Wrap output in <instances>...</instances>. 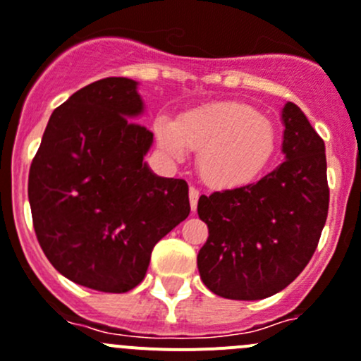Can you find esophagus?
<instances>
[{
    "mask_svg": "<svg viewBox=\"0 0 361 361\" xmlns=\"http://www.w3.org/2000/svg\"><path fill=\"white\" fill-rule=\"evenodd\" d=\"M199 190L195 187H190L188 188V199H190V208L192 212H195V208H197V201H199Z\"/></svg>",
    "mask_w": 361,
    "mask_h": 361,
    "instance_id": "1",
    "label": "esophagus"
}]
</instances>
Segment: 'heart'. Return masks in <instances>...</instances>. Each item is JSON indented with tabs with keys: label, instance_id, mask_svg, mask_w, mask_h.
I'll return each mask as SVG.
<instances>
[{
	"label": "heart",
	"instance_id": "obj_1",
	"mask_svg": "<svg viewBox=\"0 0 361 361\" xmlns=\"http://www.w3.org/2000/svg\"><path fill=\"white\" fill-rule=\"evenodd\" d=\"M160 146L181 159L199 149L197 169L213 187H240L254 181L269 166L277 149V132L254 107L216 102L181 114L176 121L159 118Z\"/></svg>",
	"mask_w": 361,
	"mask_h": 361
}]
</instances>
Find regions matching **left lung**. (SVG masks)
I'll return each mask as SVG.
<instances>
[{"label":"left lung","mask_w":361,"mask_h":361,"mask_svg":"<svg viewBox=\"0 0 361 361\" xmlns=\"http://www.w3.org/2000/svg\"><path fill=\"white\" fill-rule=\"evenodd\" d=\"M286 160L257 183L201 195L208 240L201 281L216 296L262 300L288 288L316 252L328 216L324 141L293 102L282 111Z\"/></svg>","instance_id":"1"}]
</instances>
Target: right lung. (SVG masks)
Segmentation results:
<instances>
[{
	"label": "right lung",
	"mask_w": 361,
	"mask_h": 361,
	"mask_svg": "<svg viewBox=\"0 0 361 361\" xmlns=\"http://www.w3.org/2000/svg\"><path fill=\"white\" fill-rule=\"evenodd\" d=\"M137 82L107 77L51 114L27 178L37 240L59 274L84 288L127 293L152 250L190 213L185 180L159 178L142 159L153 134Z\"/></svg>",
	"instance_id": "obj_1"
}]
</instances>
